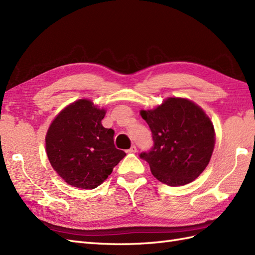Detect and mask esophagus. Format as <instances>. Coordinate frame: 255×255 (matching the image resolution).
Here are the masks:
<instances>
[{"label": "esophagus", "mask_w": 255, "mask_h": 255, "mask_svg": "<svg viewBox=\"0 0 255 255\" xmlns=\"http://www.w3.org/2000/svg\"><path fill=\"white\" fill-rule=\"evenodd\" d=\"M136 151H138V148H136L135 145H132L131 147H130V148L128 149L127 153H136Z\"/></svg>", "instance_id": "1"}]
</instances>
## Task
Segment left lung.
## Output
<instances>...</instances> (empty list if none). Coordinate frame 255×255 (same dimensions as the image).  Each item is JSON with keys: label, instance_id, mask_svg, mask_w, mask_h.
<instances>
[{"label": "left lung", "instance_id": "left-lung-1", "mask_svg": "<svg viewBox=\"0 0 255 255\" xmlns=\"http://www.w3.org/2000/svg\"><path fill=\"white\" fill-rule=\"evenodd\" d=\"M154 145L142 152L154 177L169 186L191 183L205 170L214 148L213 124L204 110L184 98H168L154 110L141 111Z\"/></svg>", "mask_w": 255, "mask_h": 255}]
</instances>
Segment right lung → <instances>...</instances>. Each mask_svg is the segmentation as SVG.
<instances>
[{
    "label": "right lung",
    "mask_w": 255,
    "mask_h": 255,
    "mask_svg": "<svg viewBox=\"0 0 255 255\" xmlns=\"http://www.w3.org/2000/svg\"><path fill=\"white\" fill-rule=\"evenodd\" d=\"M104 115L106 110L81 99L64 108L50 124L45 139L49 162L72 186L96 188L126 156L114 145V130L102 126Z\"/></svg>",
    "instance_id": "1"
}]
</instances>
